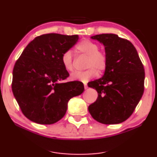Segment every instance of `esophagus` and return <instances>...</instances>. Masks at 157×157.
I'll return each mask as SVG.
<instances>
[{
    "mask_svg": "<svg viewBox=\"0 0 157 157\" xmlns=\"http://www.w3.org/2000/svg\"><path fill=\"white\" fill-rule=\"evenodd\" d=\"M84 87H85V90H87V88H88V86H87V84H85V85H84Z\"/></svg>",
    "mask_w": 157,
    "mask_h": 157,
    "instance_id": "1",
    "label": "esophagus"
}]
</instances>
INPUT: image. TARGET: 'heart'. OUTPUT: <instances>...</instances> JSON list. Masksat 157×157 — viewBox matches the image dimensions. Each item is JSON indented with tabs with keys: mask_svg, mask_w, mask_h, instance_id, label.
Listing matches in <instances>:
<instances>
[{
	"mask_svg": "<svg viewBox=\"0 0 157 157\" xmlns=\"http://www.w3.org/2000/svg\"><path fill=\"white\" fill-rule=\"evenodd\" d=\"M98 44L89 40H85L79 44L77 50L79 52L87 56L85 67L87 68L84 71L75 72L70 78L73 80L87 82L89 79L94 78L99 73L103 72L107 68V57L105 53L99 50ZM61 62L64 68L67 72L74 70V58L71 50H66L61 57Z\"/></svg>",
	"mask_w": 157,
	"mask_h": 157,
	"instance_id": "heart-1",
	"label": "heart"
}]
</instances>
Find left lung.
<instances>
[{
  "label": "left lung",
  "mask_w": 157,
  "mask_h": 157,
  "mask_svg": "<svg viewBox=\"0 0 157 157\" xmlns=\"http://www.w3.org/2000/svg\"><path fill=\"white\" fill-rule=\"evenodd\" d=\"M91 38L105 46L107 65L102 78L88 85L98 93L88 110L101 124L122 123L132 115L144 93V66L136 48L127 40L112 33Z\"/></svg>",
  "instance_id": "8db88e82"
}]
</instances>
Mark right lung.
I'll list each match as a JSON object with an SVG mask.
<instances>
[{"instance_id":"add662e5","label":"right lung","mask_w":157,"mask_h":157,"mask_svg":"<svg viewBox=\"0 0 157 157\" xmlns=\"http://www.w3.org/2000/svg\"><path fill=\"white\" fill-rule=\"evenodd\" d=\"M78 39V35H40L17 59L13 70L12 90L28 120L40 124L58 122L65 116L68 101L83 92L80 82H62L70 75L62 64V55Z\"/></svg>"}]
</instances>
